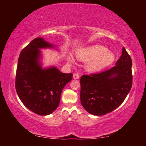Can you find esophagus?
Returning <instances> with one entry per match:
<instances>
[{"label":"esophagus","instance_id":"34e87169","mask_svg":"<svg viewBox=\"0 0 146 146\" xmlns=\"http://www.w3.org/2000/svg\"><path fill=\"white\" fill-rule=\"evenodd\" d=\"M79 77H80V76H79L78 73H75L73 75V78L74 79H78Z\"/></svg>","mask_w":146,"mask_h":146}]
</instances>
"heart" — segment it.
I'll return each instance as SVG.
<instances>
[{"instance_id":"heart-1","label":"heart","mask_w":146,"mask_h":146,"mask_svg":"<svg viewBox=\"0 0 146 146\" xmlns=\"http://www.w3.org/2000/svg\"><path fill=\"white\" fill-rule=\"evenodd\" d=\"M77 58L82 61L88 62L86 70L94 73L111 65L115 60V55L104 46L94 45L79 51Z\"/></svg>"}]
</instances>
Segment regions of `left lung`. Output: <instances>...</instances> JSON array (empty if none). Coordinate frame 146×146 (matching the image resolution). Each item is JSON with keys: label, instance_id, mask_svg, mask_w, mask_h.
I'll return each instance as SVG.
<instances>
[{"label": "left lung", "instance_id": "8db88e82", "mask_svg": "<svg viewBox=\"0 0 146 146\" xmlns=\"http://www.w3.org/2000/svg\"><path fill=\"white\" fill-rule=\"evenodd\" d=\"M132 60L124 48L115 66L104 72L82 75L80 102L90 114L104 115L122 104L132 87Z\"/></svg>", "mask_w": 146, "mask_h": 146}]
</instances>
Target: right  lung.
<instances>
[{
	"instance_id": "obj_1",
	"label": "right lung",
	"mask_w": 146,
	"mask_h": 146,
	"mask_svg": "<svg viewBox=\"0 0 146 146\" xmlns=\"http://www.w3.org/2000/svg\"><path fill=\"white\" fill-rule=\"evenodd\" d=\"M55 48L43 38H36L22 50L18 60L17 95L27 108L40 115L51 114L58 108L62 91L72 80V73H62L55 66L42 67L40 49Z\"/></svg>"
}]
</instances>
